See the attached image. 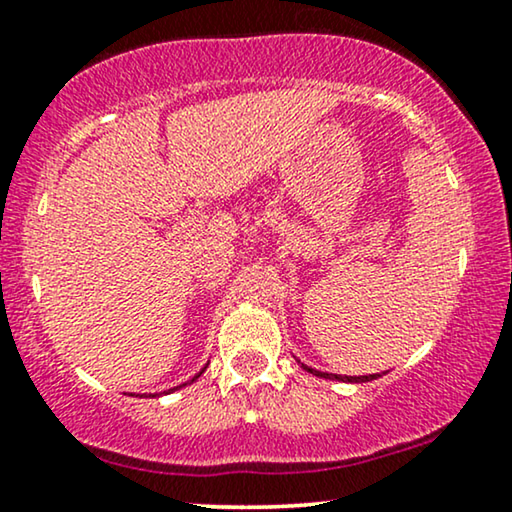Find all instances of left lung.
<instances>
[{"label":"left lung","instance_id":"1","mask_svg":"<svg viewBox=\"0 0 512 512\" xmlns=\"http://www.w3.org/2000/svg\"><path fill=\"white\" fill-rule=\"evenodd\" d=\"M298 363H300V361H298ZM300 368L307 370V373L317 375V377H324V380L354 382V384H359V382H370V380H377V377H380V375H359V377H354V375H333V373H321V370H314V368H310V366H305V363H300Z\"/></svg>","mask_w":512,"mask_h":512}]
</instances>
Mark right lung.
I'll use <instances>...</instances> for the list:
<instances>
[{
    "label": "right lung",
    "mask_w": 512,
    "mask_h": 512,
    "mask_svg": "<svg viewBox=\"0 0 512 512\" xmlns=\"http://www.w3.org/2000/svg\"><path fill=\"white\" fill-rule=\"evenodd\" d=\"M207 366H209V363H207ZM207 366H205V368H202V370H200V373L193 377V380H188V382H184V384H179V387H172V389H167V391H160V394H149V396H144V398H156V396H163V394H172V391H177V389H181V387H186V384H193L195 380H198V377H200L202 373H205V370H207Z\"/></svg>",
    "instance_id": "add662e5"
}]
</instances>
